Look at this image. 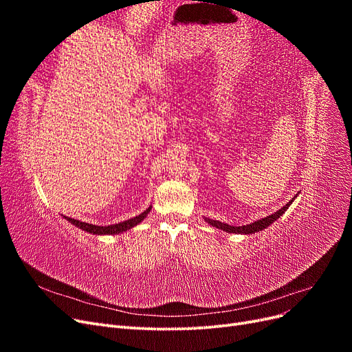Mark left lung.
Listing matches in <instances>:
<instances>
[{
	"instance_id": "1",
	"label": "left lung",
	"mask_w": 352,
	"mask_h": 352,
	"mask_svg": "<svg viewBox=\"0 0 352 352\" xmlns=\"http://www.w3.org/2000/svg\"><path fill=\"white\" fill-rule=\"evenodd\" d=\"M296 195H298V194H296ZM296 195H295L289 202H287L286 206H283L280 210L273 212V214H270V216H267V217H264V219H261V220L254 221V223H250V225L230 226V225H228V223H221V221H219V220H211V219H204V220L208 223V225H211L212 228H217V229H220V230H223V232H228V233H241V235H250V233L260 232V230L265 229L267 226H270L273 221H276L282 214H285V211H286L287 208H289V206L292 204L294 199L296 198Z\"/></svg>"
}]
</instances>
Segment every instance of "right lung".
<instances>
[{
    "label": "right lung",
    "instance_id": "add662e5",
    "mask_svg": "<svg viewBox=\"0 0 352 352\" xmlns=\"http://www.w3.org/2000/svg\"><path fill=\"white\" fill-rule=\"evenodd\" d=\"M151 211V207H148L144 212H141L140 216L136 217H132L129 220H124V221H120V223H116V225H109V226H95V225H89V223H85V221H79L76 219H70V217H66V220H69L72 225H74L76 228L85 230V232H89L92 233V235H117V233H122V232H126L132 229L133 226L140 225V223L146 217L148 212Z\"/></svg>",
    "mask_w": 352,
    "mask_h": 352
}]
</instances>
